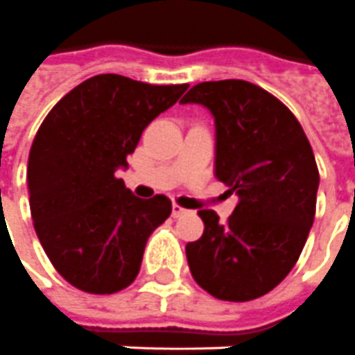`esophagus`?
<instances>
[{
    "label": "esophagus",
    "instance_id": "esophagus-1",
    "mask_svg": "<svg viewBox=\"0 0 355 355\" xmlns=\"http://www.w3.org/2000/svg\"><path fill=\"white\" fill-rule=\"evenodd\" d=\"M183 214H187V210H185L183 206L172 205V216H173V218H180V216H183Z\"/></svg>",
    "mask_w": 355,
    "mask_h": 355
}]
</instances>
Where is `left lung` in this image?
I'll return each instance as SVG.
<instances>
[{"label":"left lung","mask_w":355,"mask_h":355,"mask_svg":"<svg viewBox=\"0 0 355 355\" xmlns=\"http://www.w3.org/2000/svg\"><path fill=\"white\" fill-rule=\"evenodd\" d=\"M182 103L212 112L216 178L239 195L227 222L198 210L205 233L185 246L191 275L220 300L260 298L288 275L310 235L319 187L310 141L277 97L245 80L202 82Z\"/></svg>","instance_id":"obj_1"}]
</instances>
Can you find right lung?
Masks as SVG:
<instances>
[{
    "label": "right lung",
    "mask_w": 355,
    "mask_h": 355,
    "mask_svg": "<svg viewBox=\"0 0 355 355\" xmlns=\"http://www.w3.org/2000/svg\"><path fill=\"white\" fill-rule=\"evenodd\" d=\"M189 85L99 74L67 93L40 125L28 157L30 212L55 270L84 293L132 285L147 239L172 214L164 195L137 198L116 178L143 130Z\"/></svg>",
    "instance_id": "obj_1"
}]
</instances>
